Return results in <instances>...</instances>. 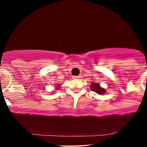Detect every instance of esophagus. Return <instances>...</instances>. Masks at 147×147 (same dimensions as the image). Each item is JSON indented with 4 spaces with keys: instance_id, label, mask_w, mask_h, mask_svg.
Wrapping results in <instances>:
<instances>
[{
    "instance_id": "34e87169",
    "label": "esophagus",
    "mask_w": 147,
    "mask_h": 147,
    "mask_svg": "<svg viewBox=\"0 0 147 147\" xmlns=\"http://www.w3.org/2000/svg\"><path fill=\"white\" fill-rule=\"evenodd\" d=\"M81 75H79V76H74L73 78L74 79H80V78H81Z\"/></svg>"
}]
</instances>
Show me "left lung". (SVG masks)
Masks as SVG:
<instances>
[{
    "instance_id": "obj_1",
    "label": "left lung",
    "mask_w": 147,
    "mask_h": 147,
    "mask_svg": "<svg viewBox=\"0 0 147 147\" xmlns=\"http://www.w3.org/2000/svg\"><path fill=\"white\" fill-rule=\"evenodd\" d=\"M90 88L92 89L93 92H95L99 95H104L106 92L105 89L100 87V84H98V83H92V85H90Z\"/></svg>"
}]
</instances>
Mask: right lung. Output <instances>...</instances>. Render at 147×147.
Segmentation results:
<instances>
[{
  "instance_id": "right-lung-1",
  "label": "right lung",
  "mask_w": 147,
  "mask_h": 147,
  "mask_svg": "<svg viewBox=\"0 0 147 147\" xmlns=\"http://www.w3.org/2000/svg\"><path fill=\"white\" fill-rule=\"evenodd\" d=\"M55 89H57V87H56V88H55Z\"/></svg>"
}]
</instances>
